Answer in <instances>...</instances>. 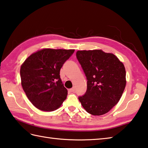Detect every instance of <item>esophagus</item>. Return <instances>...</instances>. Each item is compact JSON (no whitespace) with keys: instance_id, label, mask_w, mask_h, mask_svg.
I'll return each instance as SVG.
<instances>
[{"instance_id":"obj_1","label":"esophagus","mask_w":148,"mask_h":148,"mask_svg":"<svg viewBox=\"0 0 148 148\" xmlns=\"http://www.w3.org/2000/svg\"><path fill=\"white\" fill-rule=\"evenodd\" d=\"M69 91H70L71 93H74V92L75 91V87L72 88L71 89H70V90H69Z\"/></svg>"}]
</instances>
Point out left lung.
Here are the masks:
<instances>
[{"instance_id":"left-lung-1","label":"left lung","mask_w":148,"mask_h":148,"mask_svg":"<svg viewBox=\"0 0 148 148\" xmlns=\"http://www.w3.org/2000/svg\"><path fill=\"white\" fill-rule=\"evenodd\" d=\"M87 79V90L79 97L82 107L93 115L108 113L117 104L126 87V70L115 55L102 50L77 51Z\"/></svg>"}]
</instances>
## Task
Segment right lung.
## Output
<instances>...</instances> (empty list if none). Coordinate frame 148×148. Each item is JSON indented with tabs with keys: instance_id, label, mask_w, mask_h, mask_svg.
<instances>
[{
	"instance_id": "right-lung-1",
	"label": "right lung",
	"mask_w": 148,
	"mask_h": 148,
	"mask_svg": "<svg viewBox=\"0 0 148 148\" xmlns=\"http://www.w3.org/2000/svg\"><path fill=\"white\" fill-rule=\"evenodd\" d=\"M74 49H43L27 58L21 68L22 88L38 110L51 111L59 108L68 95L60 70Z\"/></svg>"
}]
</instances>
